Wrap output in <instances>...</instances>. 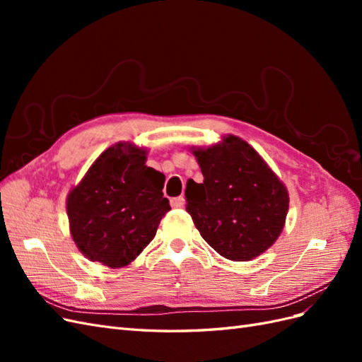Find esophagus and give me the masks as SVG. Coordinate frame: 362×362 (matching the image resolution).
I'll return each instance as SVG.
<instances>
[{"mask_svg": "<svg viewBox=\"0 0 362 362\" xmlns=\"http://www.w3.org/2000/svg\"><path fill=\"white\" fill-rule=\"evenodd\" d=\"M170 205L173 208H182L184 206V198H182V196H178V198L170 199Z\"/></svg>", "mask_w": 362, "mask_h": 362, "instance_id": "esophagus-1", "label": "esophagus"}]
</instances>
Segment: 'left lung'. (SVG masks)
I'll use <instances>...</instances> for the list:
<instances>
[{"label": "left lung", "instance_id": "8db88e82", "mask_svg": "<svg viewBox=\"0 0 362 362\" xmlns=\"http://www.w3.org/2000/svg\"><path fill=\"white\" fill-rule=\"evenodd\" d=\"M204 182H187L185 210L205 242L231 261H249L279 237L288 211V192L245 140L193 148Z\"/></svg>", "mask_w": 362, "mask_h": 362}]
</instances>
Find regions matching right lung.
<instances>
[{"label": "right lung", "instance_id": "obj_1", "mask_svg": "<svg viewBox=\"0 0 362 362\" xmlns=\"http://www.w3.org/2000/svg\"><path fill=\"white\" fill-rule=\"evenodd\" d=\"M145 148L120 141L96 158L69 192L66 210L74 242L90 261L128 266L156 237L170 210L164 175L146 166Z\"/></svg>", "mask_w": 362, "mask_h": 362}]
</instances>
